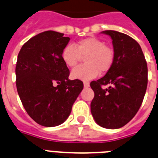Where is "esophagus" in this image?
<instances>
[{"label":"esophagus","mask_w":158,"mask_h":158,"mask_svg":"<svg viewBox=\"0 0 158 158\" xmlns=\"http://www.w3.org/2000/svg\"><path fill=\"white\" fill-rule=\"evenodd\" d=\"M83 86H84V87H89L90 83H89L88 82H84V83H83Z\"/></svg>","instance_id":"34e87169"}]
</instances>
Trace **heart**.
Returning <instances> with one entry per match:
<instances>
[{"mask_svg":"<svg viewBox=\"0 0 158 158\" xmlns=\"http://www.w3.org/2000/svg\"><path fill=\"white\" fill-rule=\"evenodd\" d=\"M82 57H85L86 64L74 68L71 76L74 79L87 81L96 77L99 71L105 73L110 69L114 60V52L111 47L96 37L81 40L76 47L68 44L62 52L63 60L70 68L75 67Z\"/></svg>","mask_w":158,"mask_h":158,"instance_id":"b5f03b06","label":"heart"}]
</instances>
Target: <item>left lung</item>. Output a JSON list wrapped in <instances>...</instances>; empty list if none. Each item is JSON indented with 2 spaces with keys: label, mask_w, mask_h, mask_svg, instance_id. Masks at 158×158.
<instances>
[{
  "label": "left lung",
  "mask_w": 158,
  "mask_h": 158,
  "mask_svg": "<svg viewBox=\"0 0 158 158\" xmlns=\"http://www.w3.org/2000/svg\"><path fill=\"white\" fill-rule=\"evenodd\" d=\"M102 33L111 37L114 60L103 77L90 83L94 92L90 111L100 127L118 129L135 116L142 105L147 87V64L135 40L113 30ZM102 85L110 86L102 89Z\"/></svg>",
  "instance_id": "left-lung-1"
}]
</instances>
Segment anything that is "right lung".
Here are the masks:
<instances>
[{
  "label": "right lung",
  "instance_id": "obj_1",
  "mask_svg": "<svg viewBox=\"0 0 158 158\" xmlns=\"http://www.w3.org/2000/svg\"><path fill=\"white\" fill-rule=\"evenodd\" d=\"M69 37L46 31L28 40L20 49L16 66V84L28 114L38 124H62L83 88L79 79L70 80L62 59Z\"/></svg>",
  "mask_w": 158,
  "mask_h": 158
}]
</instances>
